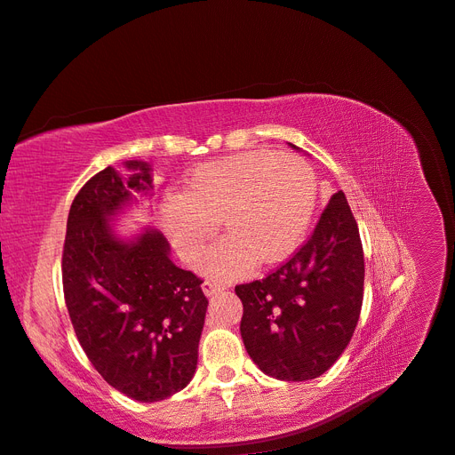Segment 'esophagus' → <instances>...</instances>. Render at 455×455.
I'll return each instance as SVG.
<instances>
[{
	"instance_id": "obj_1",
	"label": "esophagus",
	"mask_w": 455,
	"mask_h": 455,
	"mask_svg": "<svg viewBox=\"0 0 455 455\" xmlns=\"http://www.w3.org/2000/svg\"><path fill=\"white\" fill-rule=\"evenodd\" d=\"M202 288H204V293H205L207 297H212V295H215V293H219V291L227 290V288H225V283L215 282V280H205Z\"/></svg>"
}]
</instances>
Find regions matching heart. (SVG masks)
<instances>
[{
	"mask_svg": "<svg viewBox=\"0 0 455 455\" xmlns=\"http://www.w3.org/2000/svg\"><path fill=\"white\" fill-rule=\"evenodd\" d=\"M316 196V175L301 156L243 152L192 170L179 196L165 200L162 219L188 261L213 238L220 220L228 238L202 257L200 268L215 278H235L255 261L288 257L305 236Z\"/></svg>",
	"mask_w": 455,
	"mask_h": 455,
	"instance_id": "1",
	"label": "heart"
}]
</instances>
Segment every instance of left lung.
Instances as JSON below:
<instances>
[{
  "instance_id": "8db88e82",
  "label": "left lung",
  "mask_w": 455,
  "mask_h": 455,
  "mask_svg": "<svg viewBox=\"0 0 455 455\" xmlns=\"http://www.w3.org/2000/svg\"><path fill=\"white\" fill-rule=\"evenodd\" d=\"M235 291L243 305L242 339L259 370L282 381L330 370L355 333L364 299V250L345 194H333L288 261Z\"/></svg>"
}]
</instances>
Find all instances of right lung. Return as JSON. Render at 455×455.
<instances>
[{
  "label": "right lung",
  "instance_id": "add662e5",
  "mask_svg": "<svg viewBox=\"0 0 455 455\" xmlns=\"http://www.w3.org/2000/svg\"><path fill=\"white\" fill-rule=\"evenodd\" d=\"M125 165L132 175L108 165L76 194L62 290L77 341L102 379L133 400L158 402L196 371L207 297L202 278L172 263L158 230L129 243L112 235L108 217L152 187L148 164Z\"/></svg>",
  "mask_w": 455,
  "mask_h": 455
}]
</instances>
